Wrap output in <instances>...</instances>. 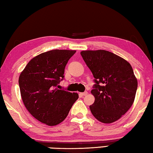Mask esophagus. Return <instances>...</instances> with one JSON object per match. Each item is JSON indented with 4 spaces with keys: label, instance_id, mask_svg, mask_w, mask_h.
<instances>
[{
    "label": "esophagus",
    "instance_id": "obj_1",
    "mask_svg": "<svg viewBox=\"0 0 153 153\" xmlns=\"http://www.w3.org/2000/svg\"><path fill=\"white\" fill-rule=\"evenodd\" d=\"M79 94L81 95L82 97H84V96H86V95L88 94V92L86 91V92H82V93H80Z\"/></svg>",
    "mask_w": 153,
    "mask_h": 153
}]
</instances>
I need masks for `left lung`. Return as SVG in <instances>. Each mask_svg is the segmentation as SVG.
Returning a JSON list of instances; mask_svg holds the SVG:
<instances>
[{"label":"left lung","mask_w":153,"mask_h":153,"mask_svg":"<svg viewBox=\"0 0 153 153\" xmlns=\"http://www.w3.org/2000/svg\"><path fill=\"white\" fill-rule=\"evenodd\" d=\"M81 55L95 78L90 106L94 117L104 123L120 119L133 105L138 81L131 65L121 56L105 50L82 51Z\"/></svg>","instance_id":"1"}]
</instances>
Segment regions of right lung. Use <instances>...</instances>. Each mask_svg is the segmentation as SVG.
<instances>
[{"instance_id":"1","label":"right lung","mask_w":153,"mask_h":153,"mask_svg":"<svg viewBox=\"0 0 153 153\" xmlns=\"http://www.w3.org/2000/svg\"><path fill=\"white\" fill-rule=\"evenodd\" d=\"M76 51L52 50L31 59L19 77L21 96L33 117L49 126L67 117L78 94L58 89L65 67Z\"/></svg>"}]
</instances>
